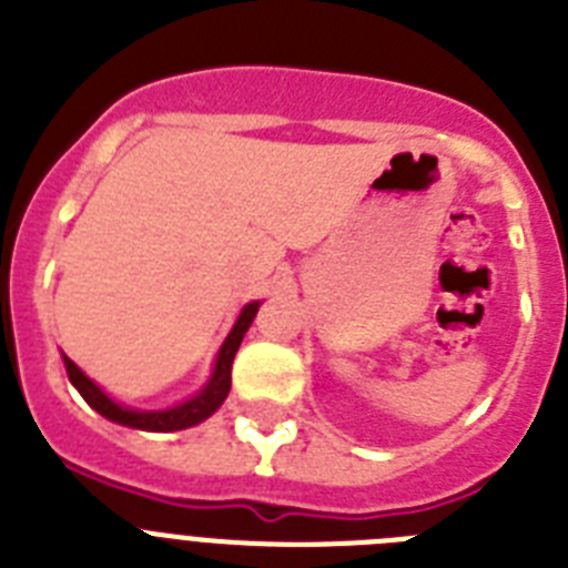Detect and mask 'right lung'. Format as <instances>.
<instances>
[{
	"label": "right lung",
	"instance_id": "add662e5",
	"mask_svg": "<svg viewBox=\"0 0 568 568\" xmlns=\"http://www.w3.org/2000/svg\"><path fill=\"white\" fill-rule=\"evenodd\" d=\"M255 313H258V301H253V304H247V307L241 310L233 333L227 335V341H224L222 349H219L213 378L207 381V386H204L202 393L195 395V398L184 400V404L173 406V409H162V413H139V409L119 406L115 400H110L108 395H104L102 389H99V386L68 358V355H62L64 369H68L70 384L77 386L79 395L108 420H115V424L122 426H133V429H148V433H175V429H187V426L202 424L204 418H210V415L224 404V398H227L230 384H233V378H230V373H233V358L235 353H239L241 338H244V333H247L250 324H253Z\"/></svg>",
	"mask_w": 568,
	"mask_h": 568
}]
</instances>
